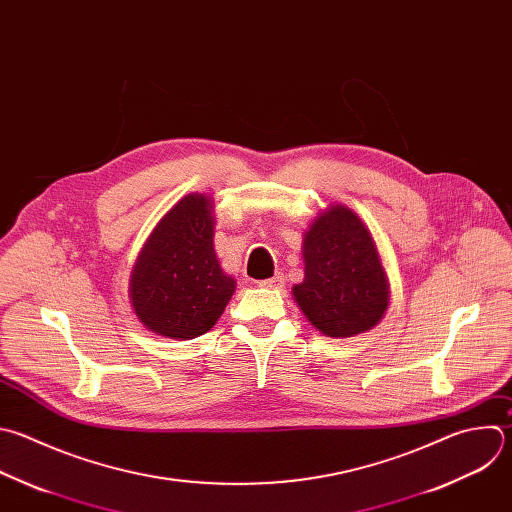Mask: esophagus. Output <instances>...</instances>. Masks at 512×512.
Here are the masks:
<instances>
[{"label": "esophagus", "instance_id": "1", "mask_svg": "<svg viewBox=\"0 0 512 512\" xmlns=\"http://www.w3.org/2000/svg\"><path fill=\"white\" fill-rule=\"evenodd\" d=\"M285 285V277H283V273H277L275 277H271V279H263V281H259V287H263V289H281Z\"/></svg>", "mask_w": 512, "mask_h": 512}]
</instances>
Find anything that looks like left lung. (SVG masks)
Here are the masks:
<instances>
[{
	"instance_id": "8db88e82",
	"label": "left lung",
	"mask_w": 512,
	"mask_h": 512,
	"mask_svg": "<svg viewBox=\"0 0 512 512\" xmlns=\"http://www.w3.org/2000/svg\"><path fill=\"white\" fill-rule=\"evenodd\" d=\"M305 277L291 293L327 337L376 327L390 305V279L368 225L346 205H329L303 233Z\"/></svg>"
}]
</instances>
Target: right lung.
Returning <instances> with one entry per match:
<instances>
[{"label":"right lung","mask_w":512,"mask_h":512,"mask_svg":"<svg viewBox=\"0 0 512 512\" xmlns=\"http://www.w3.org/2000/svg\"><path fill=\"white\" fill-rule=\"evenodd\" d=\"M215 205L191 193L152 229L132 267L128 297L138 321L168 339L207 333L223 315L237 281L215 253Z\"/></svg>","instance_id":"1"}]
</instances>
